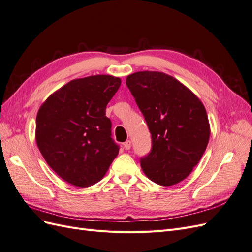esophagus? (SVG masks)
Segmentation results:
<instances>
[{
    "label": "esophagus",
    "instance_id": "esophagus-1",
    "mask_svg": "<svg viewBox=\"0 0 252 252\" xmlns=\"http://www.w3.org/2000/svg\"><path fill=\"white\" fill-rule=\"evenodd\" d=\"M123 145H124V148H125L126 150H129V149L131 148V141L128 140V141H126Z\"/></svg>",
    "mask_w": 252,
    "mask_h": 252
}]
</instances>
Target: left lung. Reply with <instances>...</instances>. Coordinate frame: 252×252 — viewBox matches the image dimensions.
<instances>
[{
    "label": "left lung",
    "mask_w": 252,
    "mask_h": 252,
    "mask_svg": "<svg viewBox=\"0 0 252 252\" xmlns=\"http://www.w3.org/2000/svg\"><path fill=\"white\" fill-rule=\"evenodd\" d=\"M126 85L151 133V150L141 158L144 173L158 185L178 184L191 173L208 145L210 126L203 103L164 72H134Z\"/></svg>",
    "instance_id": "left-lung-1"
}]
</instances>
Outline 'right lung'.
Wrapping results in <instances>:
<instances>
[{"mask_svg":"<svg viewBox=\"0 0 252 252\" xmlns=\"http://www.w3.org/2000/svg\"><path fill=\"white\" fill-rule=\"evenodd\" d=\"M120 85V78L108 74L75 79L50 94L37 111V147L50 168L73 186L101 181L119 154L106 106Z\"/></svg>","mask_w":252,"mask_h":252,"instance_id":"1","label":"right lung"}]
</instances>
